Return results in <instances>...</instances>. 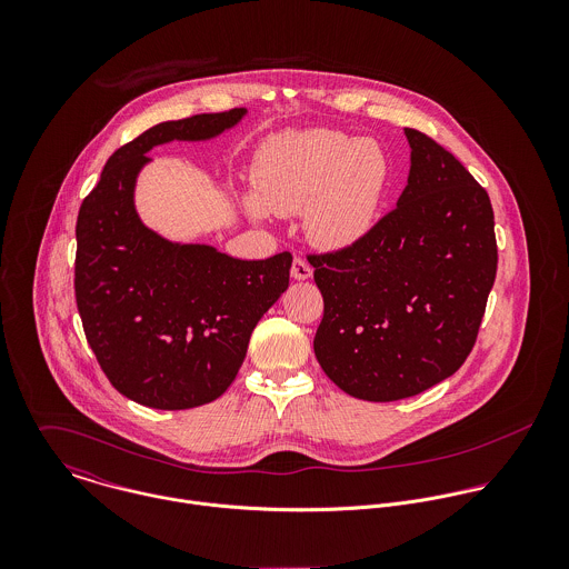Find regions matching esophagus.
Returning a JSON list of instances; mask_svg holds the SVG:
<instances>
[{"mask_svg": "<svg viewBox=\"0 0 569 569\" xmlns=\"http://www.w3.org/2000/svg\"><path fill=\"white\" fill-rule=\"evenodd\" d=\"M291 276L296 280H307L313 276V267L302 258V256H296L293 258V264H291Z\"/></svg>", "mask_w": 569, "mask_h": 569, "instance_id": "1", "label": "esophagus"}]
</instances>
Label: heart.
I'll use <instances>...</instances> for the list:
<instances>
[{
	"label": "heart",
	"mask_w": 569,
	"mask_h": 569,
	"mask_svg": "<svg viewBox=\"0 0 569 569\" xmlns=\"http://www.w3.org/2000/svg\"><path fill=\"white\" fill-rule=\"evenodd\" d=\"M392 181V162L375 140L313 129L271 138L256 158L247 199L253 217L305 212L311 243L341 249L361 241L377 223Z\"/></svg>",
	"instance_id": "1"
}]
</instances>
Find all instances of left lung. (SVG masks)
Masks as SVG:
<instances>
[{"label":"left lung","mask_w":569,"mask_h":569,"mask_svg":"<svg viewBox=\"0 0 569 569\" xmlns=\"http://www.w3.org/2000/svg\"><path fill=\"white\" fill-rule=\"evenodd\" d=\"M406 136L397 208L361 241L309 253L325 298L316 357L337 388L375 403L416 397L467 361L497 273L487 190L436 140Z\"/></svg>","instance_id":"1"}]
</instances>
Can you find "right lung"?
<instances>
[{
    "mask_svg": "<svg viewBox=\"0 0 569 569\" xmlns=\"http://www.w3.org/2000/svg\"><path fill=\"white\" fill-rule=\"evenodd\" d=\"M244 109L151 127L120 147L82 199L74 291L84 337L127 399L190 409L219 399L237 379L251 330L287 291L291 253L239 260L210 244L170 243L133 206L149 151L170 140H210Z\"/></svg>",
    "mask_w": 569,
    "mask_h": 569,
    "instance_id": "right-lung-1",
    "label": "right lung"
}]
</instances>
